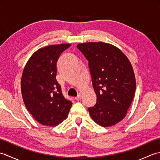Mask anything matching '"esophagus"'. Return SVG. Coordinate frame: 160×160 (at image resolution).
<instances>
[{
	"label": "esophagus",
	"instance_id": "1",
	"mask_svg": "<svg viewBox=\"0 0 160 160\" xmlns=\"http://www.w3.org/2000/svg\"><path fill=\"white\" fill-rule=\"evenodd\" d=\"M81 98H82V96H81V94H79L77 97H76V98H75V99H76V100L79 101V100H81Z\"/></svg>",
	"mask_w": 160,
	"mask_h": 160
}]
</instances>
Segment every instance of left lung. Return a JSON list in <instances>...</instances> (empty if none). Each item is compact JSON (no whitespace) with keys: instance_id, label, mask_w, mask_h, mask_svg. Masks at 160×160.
I'll use <instances>...</instances> for the list:
<instances>
[{"instance_id":"1","label":"left lung","mask_w":160,"mask_h":160,"mask_svg":"<svg viewBox=\"0 0 160 160\" xmlns=\"http://www.w3.org/2000/svg\"><path fill=\"white\" fill-rule=\"evenodd\" d=\"M78 49L89 61L97 102L88 108L91 118L102 127L116 124L127 115L136 89L131 63L111 44L80 43Z\"/></svg>"}]
</instances>
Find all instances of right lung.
<instances>
[{
    "label": "right lung",
    "mask_w": 160,
    "mask_h": 160,
    "mask_svg": "<svg viewBox=\"0 0 160 160\" xmlns=\"http://www.w3.org/2000/svg\"><path fill=\"white\" fill-rule=\"evenodd\" d=\"M71 45H49L37 50L25 64L21 78V92L26 108L40 124L56 127L68 117L72 106L64 98L56 80V63Z\"/></svg>",
    "instance_id": "right-lung-1"
}]
</instances>
